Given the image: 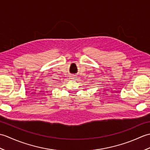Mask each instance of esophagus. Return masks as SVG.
I'll list each match as a JSON object with an SVG mask.
<instances>
[{
  "label": "esophagus",
  "mask_w": 150,
  "mask_h": 150,
  "mask_svg": "<svg viewBox=\"0 0 150 150\" xmlns=\"http://www.w3.org/2000/svg\"><path fill=\"white\" fill-rule=\"evenodd\" d=\"M71 79H74V78H75V75H71Z\"/></svg>",
  "instance_id": "34e87169"
}]
</instances>
